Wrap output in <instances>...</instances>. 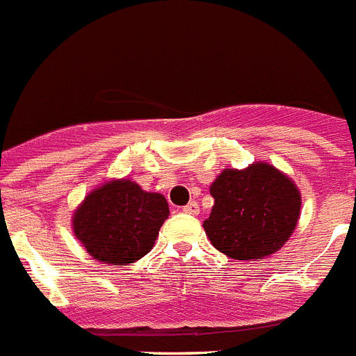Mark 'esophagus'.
I'll return each mask as SVG.
<instances>
[{
    "label": "esophagus",
    "mask_w": 356,
    "mask_h": 356,
    "mask_svg": "<svg viewBox=\"0 0 356 356\" xmlns=\"http://www.w3.org/2000/svg\"><path fill=\"white\" fill-rule=\"evenodd\" d=\"M181 211L187 213V215H198V211H200V209H198V204H196V202H189L187 206L181 207Z\"/></svg>",
    "instance_id": "esophagus-1"
}]
</instances>
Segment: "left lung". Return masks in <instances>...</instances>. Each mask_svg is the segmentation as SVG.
Listing matches in <instances>:
<instances>
[{
  "mask_svg": "<svg viewBox=\"0 0 356 356\" xmlns=\"http://www.w3.org/2000/svg\"><path fill=\"white\" fill-rule=\"evenodd\" d=\"M209 193L215 204L202 226L218 252L237 261L275 254L300 220V189L291 176L266 161L224 169Z\"/></svg>",
  "mask_w": 356,
  "mask_h": 356,
  "instance_id": "1",
  "label": "left lung"
}]
</instances>
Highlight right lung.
Wrapping results in <instances>:
<instances>
[{
  "label": "right lung",
  "instance_id": "add662e5",
  "mask_svg": "<svg viewBox=\"0 0 356 356\" xmlns=\"http://www.w3.org/2000/svg\"><path fill=\"white\" fill-rule=\"evenodd\" d=\"M167 218L163 195L143 191L129 178H112L84 196L73 211L71 227L99 263L127 266L149 254Z\"/></svg>",
  "mask_w": 356,
  "mask_h": 356
}]
</instances>
